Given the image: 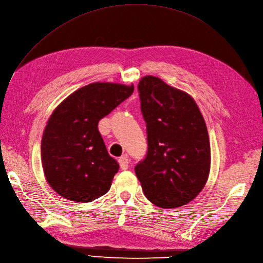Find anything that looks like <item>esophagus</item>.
Here are the masks:
<instances>
[{
    "label": "esophagus",
    "mask_w": 263,
    "mask_h": 263,
    "mask_svg": "<svg viewBox=\"0 0 263 263\" xmlns=\"http://www.w3.org/2000/svg\"><path fill=\"white\" fill-rule=\"evenodd\" d=\"M118 162L121 170H127L129 167V159L127 156H122L118 159Z\"/></svg>",
    "instance_id": "1"
}]
</instances>
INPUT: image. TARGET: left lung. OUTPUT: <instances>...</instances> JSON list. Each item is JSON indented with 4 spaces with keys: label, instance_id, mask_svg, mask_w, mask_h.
<instances>
[{
    "label": "left lung",
    "instance_id": "8db88e82",
    "mask_svg": "<svg viewBox=\"0 0 263 263\" xmlns=\"http://www.w3.org/2000/svg\"><path fill=\"white\" fill-rule=\"evenodd\" d=\"M138 88L148 149L135 174L144 195L157 206H182L199 195L210 175L206 124L185 91L152 75L144 76Z\"/></svg>",
    "mask_w": 263,
    "mask_h": 263
}]
</instances>
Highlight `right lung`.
<instances>
[{
  "instance_id": "obj_1",
  "label": "right lung",
  "mask_w": 263,
  "mask_h": 263,
  "mask_svg": "<svg viewBox=\"0 0 263 263\" xmlns=\"http://www.w3.org/2000/svg\"><path fill=\"white\" fill-rule=\"evenodd\" d=\"M133 90V85L93 83L55 107L43 133L41 155L45 177L59 196L85 203L109 190L119 164L108 155L98 123Z\"/></svg>"
}]
</instances>
